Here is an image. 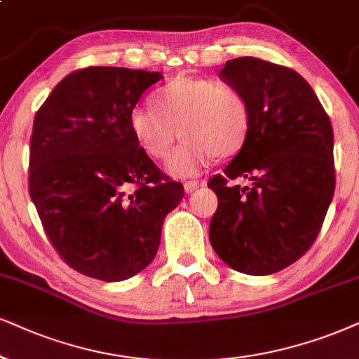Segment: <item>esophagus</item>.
Masks as SVG:
<instances>
[{"mask_svg": "<svg viewBox=\"0 0 359 359\" xmlns=\"http://www.w3.org/2000/svg\"><path fill=\"white\" fill-rule=\"evenodd\" d=\"M201 185H202V184L195 182V180H187V182L184 184V190H185V192H187V194H192L194 190H197L198 187H201Z\"/></svg>", "mask_w": 359, "mask_h": 359, "instance_id": "esophagus-1", "label": "esophagus"}]
</instances>
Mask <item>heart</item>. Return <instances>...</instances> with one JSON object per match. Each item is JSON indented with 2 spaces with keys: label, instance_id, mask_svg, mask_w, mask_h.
I'll return each instance as SVG.
<instances>
[{
  "label": "heart",
  "instance_id": "obj_1",
  "mask_svg": "<svg viewBox=\"0 0 359 359\" xmlns=\"http://www.w3.org/2000/svg\"><path fill=\"white\" fill-rule=\"evenodd\" d=\"M140 151L164 161L175 140L184 137L167 170L172 175L198 174L213 157L237 156L247 142L252 111L243 90L229 81L179 76L157 93L156 109L137 106L129 117Z\"/></svg>",
  "mask_w": 359,
  "mask_h": 359
}]
</instances>
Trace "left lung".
<instances>
[{"label": "left lung", "instance_id": "8db88e82", "mask_svg": "<svg viewBox=\"0 0 359 359\" xmlns=\"http://www.w3.org/2000/svg\"><path fill=\"white\" fill-rule=\"evenodd\" d=\"M222 79L243 90L252 111L247 142L224 175L208 180L219 207L210 243L247 275H271L305 255L334 194L333 127L297 71L258 57L226 61ZM242 176L250 186H235Z\"/></svg>", "mask_w": 359, "mask_h": 359}]
</instances>
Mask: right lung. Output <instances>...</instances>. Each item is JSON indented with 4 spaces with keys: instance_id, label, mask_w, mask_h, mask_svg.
<instances>
[{
    "instance_id": "obj_1",
    "label": "right lung",
    "mask_w": 359,
    "mask_h": 359,
    "mask_svg": "<svg viewBox=\"0 0 359 359\" xmlns=\"http://www.w3.org/2000/svg\"><path fill=\"white\" fill-rule=\"evenodd\" d=\"M161 72L94 66L67 74L34 116L29 195L49 242L71 269L127 280L156 257L174 182L140 151L129 117Z\"/></svg>"
}]
</instances>
